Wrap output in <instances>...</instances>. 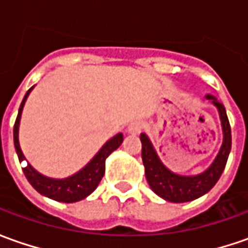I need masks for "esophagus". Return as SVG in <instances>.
Masks as SVG:
<instances>
[{"instance_id": "esophagus-1", "label": "esophagus", "mask_w": 248, "mask_h": 248, "mask_svg": "<svg viewBox=\"0 0 248 248\" xmlns=\"http://www.w3.org/2000/svg\"><path fill=\"white\" fill-rule=\"evenodd\" d=\"M127 131H128V134H131V135H138V134H140V131H142V123H139V121L131 123L128 125V128H127Z\"/></svg>"}]
</instances>
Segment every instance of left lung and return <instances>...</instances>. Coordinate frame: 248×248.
I'll return each instance as SVG.
<instances>
[{
    "mask_svg": "<svg viewBox=\"0 0 248 248\" xmlns=\"http://www.w3.org/2000/svg\"><path fill=\"white\" fill-rule=\"evenodd\" d=\"M205 99H208L215 108L218 109L224 140L221 149L213 161V164L205 171L197 175H179L172 171H170L158 158L156 150L153 148L152 142L146 134H140L142 142V161L145 166V175L148 179L149 186L152 190L171 203H185L199 199L207 192H210L214 185L218 182L219 176L224 172L226 161L232 148V134H231V124L226 116V110L224 105L219 103L213 95H205Z\"/></svg>",
    "mask_w": 248,
    "mask_h": 248,
    "instance_id": "obj_1",
    "label": "left lung"
}]
</instances>
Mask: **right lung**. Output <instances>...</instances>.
Listing matches in <instances>:
<instances>
[{"mask_svg":"<svg viewBox=\"0 0 248 248\" xmlns=\"http://www.w3.org/2000/svg\"><path fill=\"white\" fill-rule=\"evenodd\" d=\"M33 90V87L26 92L23 100L20 103L19 113L15 121L14 125V143L19 161L26 160L23 152L19 145V124H20V117H22V111H23L24 102L27 99L30 91ZM123 134L120 132L117 135H114L113 138L109 139L100 150L93 156L87 166L81 168L78 172L73 174L72 176L63 178V179H53L48 176L40 174L38 171H35L33 167L27 163V166L23 167V172L27 181L30 182V185L34 189L41 193L43 196H46L52 200L56 202H62V203H76L80 202L82 199H85L87 196H90L99 185L100 179L105 174V161L109 157L110 153L114 152L123 143Z\"/></svg>","mask_w":248,"mask_h":248,"instance_id":"right-lung-1","label":"right lung"}]
</instances>
